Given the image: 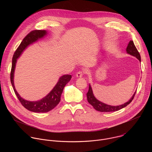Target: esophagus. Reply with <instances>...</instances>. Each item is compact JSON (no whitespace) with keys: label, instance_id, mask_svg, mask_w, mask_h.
Instances as JSON below:
<instances>
[{"label":"esophagus","instance_id":"34e87169","mask_svg":"<svg viewBox=\"0 0 152 152\" xmlns=\"http://www.w3.org/2000/svg\"><path fill=\"white\" fill-rule=\"evenodd\" d=\"M83 74H84L83 71H79V72H77L76 76V77H82V76L83 75Z\"/></svg>","mask_w":152,"mask_h":152}]
</instances>
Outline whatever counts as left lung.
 Instances as JSON below:
<instances>
[{
	"label": "left lung",
	"instance_id": "obj_1",
	"mask_svg": "<svg viewBox=\"0 0 152 152\" xmlns=\"http://www.w3.org/2000/svg\"><path fill=\"white\" fill-rule=\"evenodd\" d=\"M126 51H127V53L136 57L141 62L140 54L138 52L137 49L136 48L133 41H130V42H129L127 47L126 48ZM135 93H136V92L134 93V94L133 95L132 98L130 99L127 102H126L124 104H123L121 105H120V106H114L106 104L103 103L99 101L98 100H97L96 99V97L94 96V94H93V91H92V88L91 87V85H89V90H88V93H86V97H87V100H88V103L93 106V107L96 110L100 111V112L107 113V112L117 111H118V110L122 109V108L126 107L127 105H128L132 101V100L134 99V96L135 95Z\"/></svg>",
	"mask_w": 152,
	"mask_h": 152
}]
</instances>
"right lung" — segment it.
I'll return each mask as SVG.
<instances>
[{"instance_id": "right-lung-1", "label": "right lung", "mask_w": 152, "mask_h": 152, "mask_svg": "<svg viewBox=\"0 0 152 152\" xmlns=\"http://www.w3.org/2000/svg\"><path fill=\"white\" fill-rule=\"evenodd\" d=\"M47 32L45 30H34L30 32L21 42L20 45L15 51L12 61V67L10 73V79L12 88L18 99L21 104L28 110L34 113H47L56 107L61 100V96L63 89L66 85L70 80L72 76L70 75H64L61 77L56 86L51 92L45 97L40 100L36 102H29L21 98L17 93L14 85V73L15 67L17 59L20 56L25 49L31 45V43L36 41L46 35Z\"/></svg>"}]
</instances>
